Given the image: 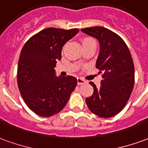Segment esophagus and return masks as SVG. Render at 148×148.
<instances>
[{"instance_id":"34e87169","label":"esophagus","mask_w":148,"mask_h":148,"mask_svg":"<svg viewBox=\"0 0 148 148\" xmlns=\"http://www.w3.org/2000/svg\"><path fill=\"white\" fill-rule=\"evenodd\" d=\"M77 85H82L86 82V80H84V79H83V78H82V77H77Z\"/></svg>"}]
</instances>
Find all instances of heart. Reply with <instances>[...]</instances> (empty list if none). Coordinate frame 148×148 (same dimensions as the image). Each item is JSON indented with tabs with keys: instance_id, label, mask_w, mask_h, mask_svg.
I'll return each instance as SVG.
<instances>
[{
	"instance_id": "heart-1",
	"label": "heart",
	"mask_w": 148,
	"mask_h": 148,
	"mask_svg": "<svg viewBox=\"0 0 148 148\" xmlns=\"http://www.w3.org/2000/svg\"><path fill=\"white\" fill-rule=\"evenodd\" d=\"M94 41L92 40L91 38H86L84 39H82V45L84 46V45H87L89 43H90V42H93Z\"/></svg>"
}]
</instances>
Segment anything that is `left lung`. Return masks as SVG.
I'll use <instances>...</instances> for the list:
<instances>
[{
	"mask_svg": "<svg viewBox=\"0 0 148 148\" xmlns=\"http://www.w3.org/2000/svg\"><path fill=\"white\" fill-rule=\"evenodd\" d=\"M81 31L99 41L96 68L103 76L99 88L90 82L94 93L86 99V103L99 117H112L123 109L133 90L135 68L131 53L124 41L108 29L95 26Z\"/></svg>",
	"mask_w": 148,
	"mask_h": 148,
	"instance_id": "8db88e82",
	"label": "left lung"
}]
</instances>
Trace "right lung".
Listing matches in <instances>:
<instances>
[{
  "label": "right lung",
  "mask_w": 148,
  "mask_h": 148,
  "mask_svg": "<svg viewBox=\"0 0 148 148\" xmlns=\"http://www.w3.org/2000/svg\"><path fill=\"white\" fill-rule=\"evenodd\" d=\"M77 29L48 28L33 36L21 51L17 85L25 104L35 114L49 117L62 110L77 85L73 76H56L54 67L62 49Z\"/></svg>",
  "instance_id": "1"
}]
</instances>
